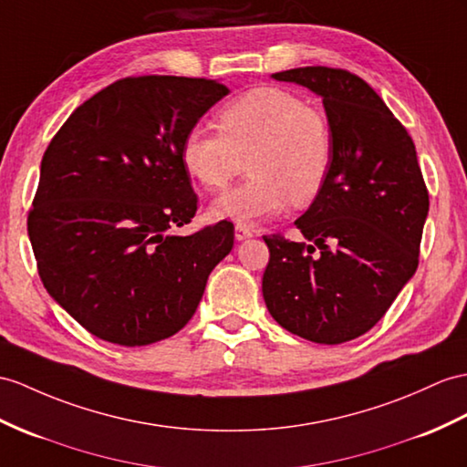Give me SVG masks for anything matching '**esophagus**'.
I'll return each mask as SVG.
<instances>
[{
  "label": "esophagus",
  "instance_id": "obj_1",
  "mask_svg": "<svg viewBox=\"0 0 467 467\" xmlns=\"http://www.w3.org/2000/svg\"><path fill=\"white\" fill-rule=\"evenodd\" d=\"M254 235V232H252V227H247L245 223H237L235 225V240H247V237H252Z\"/></svg>",
  "mask_w": 467,
  "mask_h": 467
}]
</instances>
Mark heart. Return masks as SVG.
<instances>
[{"instance_id": "obj_1", "label": "heart", "mask_w": 467, "mask_h": 467, "mask_svg": "<svg viewBox=\"0 0 467 467\" xmlns=\"http://www.w3.org/2000/svg\"><path fill=\"white\" fill-rule=\"evenodd\" d=\"M218 130L192 127L180 161L192 180L222 192L247 168L245 184L213 203V215L254 223L321 196L333 168V130L325 112L291 90L249 88L218 112Z\"/></svg>"}]
</instances>
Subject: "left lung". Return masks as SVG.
<instances>
[{"label": "left lung", "instance_id": "obj_1", "mask_svg": "<svg viewBox=\"0 0 467 467\" xmlns=\"http://www.w3.org/2000/svg\"><path fill=\"white\" fill-rule=\"evenodd\" d=\"M323 97L335 158L327 184L295 222L306 242L264 235V299L289 333L319 345L365 335L418 267L428 188L404 124L367 81L335 67L273 73Z\"/></svg>", "mask_w": 467, "mask_h": 467}]
</instances>
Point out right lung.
Returning a JSON list of instances; mask_svg holds the SVG:
<instances>
[{"label": "right lung", "mask_w": 467, "mask_h": 467, "mask_svg": "<svg viewBox=\"0 0 467 467\" xmlns=\"http://www.w3.org/2000/svg\"><path fill=\"white\" fill-rule=\"evenodd\" d=\"M225 95L213 78L127 77L51 139L27 232L45 289L90 335L122 347L172 337L232 252L227 220L174 235L198 210L182 139Z\"/></svg>", "instance_id": "1"}]
</instances>
